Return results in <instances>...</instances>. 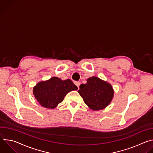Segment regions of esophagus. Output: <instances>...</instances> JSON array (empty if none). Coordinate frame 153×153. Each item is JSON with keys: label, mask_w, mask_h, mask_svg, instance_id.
Instances as JSON below:
<instances>
[{"label": "esophagus", "mask_w": 153, "mask_h": 153, "mask_svg": "<svg viewBox=\"0 0 153 153\" xmlns=\"http://www.w3.org/2000/svg\"><path fill=\"white\" fill-rule=\"evenodd\" d=\"M74 83H75V85L77 86V88H78V89H79V86H80V82H76Z\"/></svg>", "instance_id": "1"}]
</instances>
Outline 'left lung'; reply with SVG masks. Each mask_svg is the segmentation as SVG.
Returning a JSON list of instances; mask_svg holds the SVG:
<instances>
[{
    "label": "left lung",
    "mask_w": 153,
    "mask_h": 153,
    "mask_svg": "<svg viewBox=\"0 0 153 153\" xmlns=\"http://www.w3.org/2000/svg\"><path fill=\"white\" fill-rule=\"evenodd\" d=\"M86 81V83L80 85L78 93L89 108L99 111L110 105L114 93L112 85L96 76L89 77Z\"/></svg>",
    "instance_id": "1"
}]
</instances>
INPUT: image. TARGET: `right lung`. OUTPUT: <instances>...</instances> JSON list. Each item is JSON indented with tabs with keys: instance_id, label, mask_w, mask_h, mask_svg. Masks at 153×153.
Returning a JSON list of instances; mask_svg holds the SVG:
<instances>
[{
	"instance_id": "add662e5",
	"label": "right lung",
	"mask_w": 153,
	"mask_h": 153,
	"mask_svg": "<svg viewBox=\"0 0 153 153\" xmlns=\"http://www.w3.org/2000/svg\"><path fill=\"white\" fill-rule=\"evenodd\" d=\"M77 89L69 79L62 80L57 77H53L47 80L38 82L34 86L33 93L41 106L48 109H54L63 101L69 92Z\"/></svg>"
}]
</instances>
